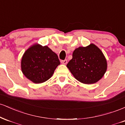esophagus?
<instances>
[{"instance_id": "esophagus-1", "label": "esophagus", "mask_w": 125, "mask_h": 125, "mask_svg": "<svg viewBox=\"0 0 125 125\" xmlns=\"http://www.w3.org/2000/svg\"><path fill=\"white\" fill-rule=\"evenodd\" d=\"M61 62L62 63V64H67V61L66 59H65V60H63V61H61Z\"/></svg>"}]
</instances>
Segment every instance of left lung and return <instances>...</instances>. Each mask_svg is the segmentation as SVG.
<instances>
[{
  "label": "left lung",
  "instance_id": "8db88e82",
  "mask_svg": "<svg viewBox=\"0 0 125 125\" xmlns=\"http://www.w3.org/2000/svg\"><path fill=\"white\" fill-rule=\"evenodd\" d=\"M66 66L77 81L92 84L99 81L105 73L107 62L99 49L90 44L76 49Z\"/></svg>",
  "mask_w": 125,
  "mask_h": 125
}]
</instances>
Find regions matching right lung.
Here are the masks:
<instances>
[{
    "label": "right lung",
    "mask_w": 125,
    "mask_h": 125,
    "mask_svg": "<svg viewBox=\"0 0 125 125\" xmlns=\"http://www.w3.org/2000/svg\"><path fill=\"white\" fill-rule=\"evenodd\" d=\"M60 64L58 56L47 46L35 44L25 52L21 59L23 73L35 83L48 81Z\"/></svg>",
    "instance_id": "right-lung-1"
}]
</instances>
